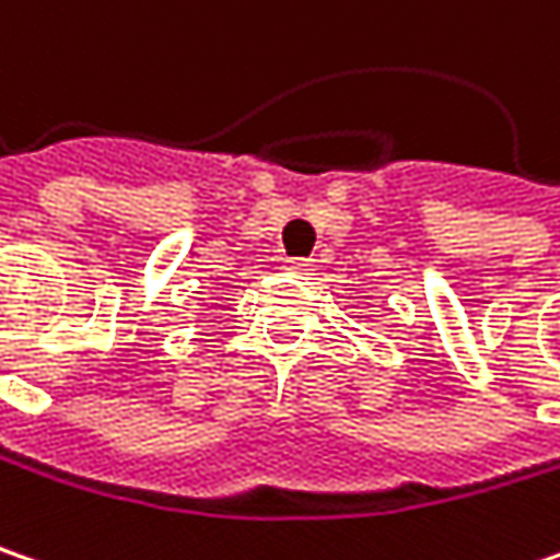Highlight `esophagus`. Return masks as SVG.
<instances>
[{"mask_svg": "<svg viewBox=\"0 0 560 560\" xmlns=\"http://www.w3.org/2000/svg\"><path fill=\"white\" fill-rule=\"evenodd\" d=\"M283 267H287V270H295V273H308V270H315V261H312V258H287Z\"/></svg>", "mask_w": 560, "mask_h": 560, "instance_id": "obj_1", "label": "esophagus"}]
</instances>
